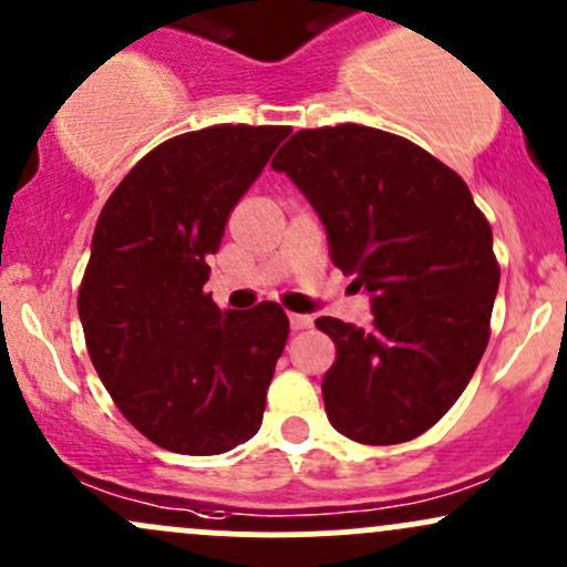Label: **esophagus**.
Segmentation results:
<instances>
[{"label":"esophagus","instance_id":"esophagus-1","mask_svg":"<svg viewBox=\"0 0 567 567\" xmlns=\"http://www.w3.org/2000/svg\"><path fill=\"white\" fill-rule=\"evenodd\" d=\"M310 324H313V319H310V316H306V313H289V327L295 332L308 330Z\"/></svg>","mask_w":567,"mask_h":567}]
</instances>
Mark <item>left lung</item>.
<instances>
[{
	"label": "left lung",
	"mask_w": 567,
	"mask_h": 567,
	"mask_svg": "<svg viewBox=\"0 0 567 567\" xmlns=\"http://www.w3.org/2000/svg\"><path fill=\"white\" fill-rule=\"evenodd\" d=\"M321 218L334 267L370 297L373 321L321 316L338 359L327 419L392 446L430 430L465 392L489 340L501 267L465 181L411 140L373 126L297 132L272 159Z\"/></svg>",
	"instance_id": "obj_1"
}]
</instances>
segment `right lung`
I'll list each match as a JSON object with an SVG mask.
<instances>
[{"instance_id": "right-lung-1", "label": "right lung", "mask_w": 567, "mask_h": 567, "mask_svg": "<svg viewBox=\"0 0 567 567\" xmlns=\"http://www.w3.org/2000/svg\"><path fill=\"white\" fill-rule=\"evenodd\" d=\"M289 126L221 124L143 156L100 213L78 295L89 357L156 446L224 454L257 435L289 338L278 302L224 313L203 286L237 199Z\"/></svg>"}]
</instances>
